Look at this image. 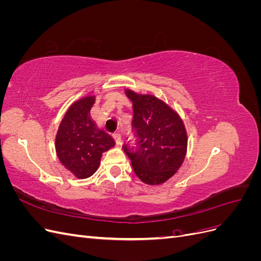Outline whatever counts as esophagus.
<instances>
[{
    "mask_svg": "<svg viewBox=\"0 0 261 261\" xmlns=\"http://www.w3.org/2000/svg\"><path fill=\"white\" fill-rule=\"evenodd\" d=\"M113 137H114V139H115V143H116L117 145H121V143H122L121 134L118 133V132H115V133L113 134Z\"/></svg>",
    "mask_w": 261,
    "mask_h": 261,
    "instance_id": "esophagus-1",
    "label": "esophagus"
}]
</instances>
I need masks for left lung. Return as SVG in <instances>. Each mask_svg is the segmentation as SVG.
I'll use <instances>...</instances> for the list:
<instances>
[{
	"label": "left lung",
	"mask_w": 261,
	"mask_h": 261,
	"mask_svg": "<svg viewBox=\"0 0 261 261\" xmlns=\"http://www.w3.org/2000/svg\"><path fill=\"white\" fill-rule=\"evenodd\" d=\"M133 101L132 128L135 144L123 145L134 172L149 185H159L173 176L184 161L187 134L179 115L152 94L125 91Z\"/></svg>",
	"instance_id": "obj_1"
}]
</instances>
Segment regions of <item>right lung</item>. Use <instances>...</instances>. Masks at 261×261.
Wrapping results in <instances>:
<instances>
[{
    "label": "right lung",
    "instance_id": "add662e5",
    "mask_svg": "<svg viewBox=\"0 0 261 261\" xmlns=\"http://www.w3.org/2000/svg\"><path fill=\"white\" fill-rule=\"evenodd\" d=\"M96 97L82 98L69 107L60 124L55 149L61 163L78 178L91 176L99 168L101 155L115 141L97 127L90 116Z\"/></svg>",
    "mask_w": 261,
    "mask_h": 261
}]
</instances>
